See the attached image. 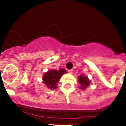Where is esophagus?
Returning a JSON list of instances; mask_svg holds the SVG:
<instances>
[{
  "instance_id": "1",
  "label": "esophagus",
  "mask_w": 126,
  "mask_h": 126,
  "mask_svg": "<svg viewBox=\"0 0 126 126\" xmlns=\"http://www.w3.org/2000/svg\"><path fill=\"white\" fill-rule=\"evenodd\" d=\"M68 72L69 73H73V69H69V70H68Z\"/></svg>"
}]
</instances>
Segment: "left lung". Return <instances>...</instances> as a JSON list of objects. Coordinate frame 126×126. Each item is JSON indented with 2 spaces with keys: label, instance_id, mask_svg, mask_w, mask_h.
Listing matches in <instances>:
<instances>
[{
  "label": "left lung",
  "instance_id": "1",
  "mask_svg": "<svg viewBox=\"0 0 126 126\" xmlns=\"http://www.w3.org/2000/svg\"><path fill=\"white\" fill-rule=\"evenodd\" d=\"M78 82L81 84L79 88L81 90H85L88 86L90 84V81L89 79L84 75H81L78 77Z\"/></svg>",
  "mask_w": 126,
  "mask_h": 126
}]
</instances>
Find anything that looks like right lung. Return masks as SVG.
Masks as SVG:
<instances>
[{
    "instance_id": "1",
    "label": "right lung",
    "mask_w": 126,
    "mask_h": 126,
    "mask_svg": "<svg viewBox=\"0 0 126 126\" xmlns=\"http://www.w3.org/2000/svg\"><path fill=\"white\" fill-rule=\"evenodd\" d=\"M66 73L67 71L64 69H61L59 71L50 70L43 74V81L48 88L54 90L57 88V84L59 81L62 74Z\"/></svg>"
}]
</instances>
